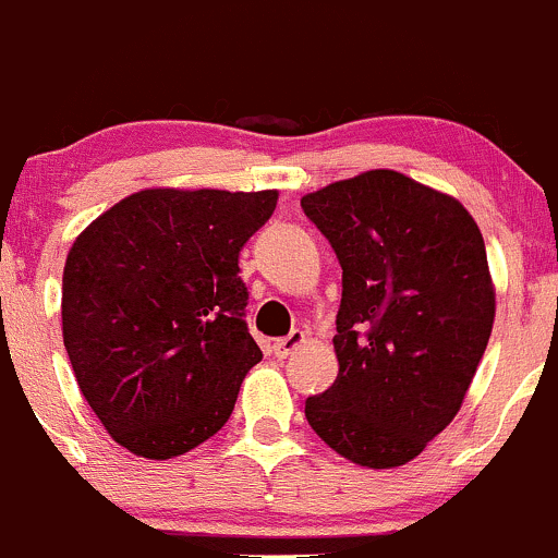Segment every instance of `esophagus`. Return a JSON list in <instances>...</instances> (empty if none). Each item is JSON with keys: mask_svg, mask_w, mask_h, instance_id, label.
I'll return each mask as SVG.
<instances>
[{"mask_svg": "<svg viewBox=\"0 0 558 558\" xmlns=\"http://www.w3.org/2000/svg\"><path fill=\"white\" fill-rule=\"evenodd\" d=\"M302 342H304V333L302 331H291L289 337L275 339V342H272V353H275V357H289Z\"/></svg>", "mask_w": 558, "mask_h": 558, "instance_id": "1", "label": "esophagus"}]
</instances>
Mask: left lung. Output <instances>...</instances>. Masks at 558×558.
Instances as JSON below:
<instances>
[{
    "instance_id": "8db88e82",
    "label": "left lung",
    "mask_w": 558,
    "mask_h": 558,
    "mask_svg": "<svg viewBox=\"0 0 558 558\" xmlns=\"http://www.w3.org/2000/svg\"><path fill=\"white\" fill-rule=\"evenodd\" d=\"M302 210L342 267L339 374L304 417L357 465H403L460 412L489 342L484 238L454 197L396 171L328 184Z\"/></svg>"
}]
</instances>
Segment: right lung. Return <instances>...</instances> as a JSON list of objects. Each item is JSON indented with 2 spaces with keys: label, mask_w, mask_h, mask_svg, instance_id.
Segmentation results:
<instances>
[{
  "label": "right lung",
  "mask_w": 558,
  "mask_h": 558,
  "mask_svg": "<svg viewBox=\"0 0 558 558\" xmlns=\"http://www.w3.org/2000/svg\"><path fill=\"white\" fill-rule=\"evenodd\" d=\"M278 192L144 190L98 216L63 267V344L120 447L171 460L230 420L262 361L238 256Z\"/></svg>",
  "instance_id": "obj_1"
}]
</instances>
